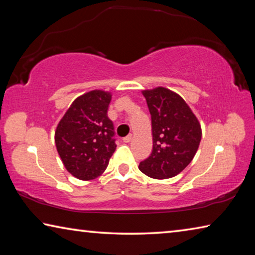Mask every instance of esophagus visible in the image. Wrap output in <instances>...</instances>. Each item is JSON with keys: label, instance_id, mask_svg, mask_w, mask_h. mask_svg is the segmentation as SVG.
Here are the masks:
<instances>
[{"label": "esophagus", "instance_id": "1", "mask_svg": "<svg viewBox=\"0 0 255 255\" xmlns=\"http://www.w3.org/2000/svg\"><path fill=\"white\" fill-rule=\"evenodd\" d=\"M131 139H132V135H131V133H129L128 136L124 137V141H125V143H129V141H130Z\"/></svg>", "mask_w": 255, "mask_h": 255}]
</instances>
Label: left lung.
Masks as SVG:
<instances>
[{
	"mask_svg": "<svg viewBox=\"0 0 255 255\" xmlns=\"http://www.w3.org/2000/svg\"><path fill=\"white\" fill-rule=\"evenodd\" d=\"M143 94L152 117L153 150L139 163V170L153 179L173 178L195 157L200 124L179 94L161 86Z\"/></svg>",
	"mask_w": 255,
	"mask_h": 255,
	"instance_id": "left-lung-1",
	"label": "left lung"
}]
</instances>
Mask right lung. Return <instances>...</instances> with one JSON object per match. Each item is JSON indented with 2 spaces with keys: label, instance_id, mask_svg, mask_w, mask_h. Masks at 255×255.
<instances>
[{
  "label": "right lung",
  "instance_id": "right-lung-1",
  "mask_svg": "<svg viewBox=\"0 0 255 255\" xmlns=\"http://www.w3.org/2000/svg\"><path fill=\"white\" fill-rule=\"evenodd\" d=\"M111 94L93 90L76 99L55 131L64 166L80 180H93L107 169L116 150L114 124L108 118Z\"/></svg>",
  "mask_w": 255,
  "mask_h": 255
}]
</instances>
